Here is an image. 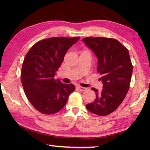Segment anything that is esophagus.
I'll return each mask as SVG.
<instances>
[{
	"mask_svg": "<svg viewBox=\"0 0 150 150\" xmlns=\"http://www.w3.org/2000/svg\"><path fill=\"white\" fill-rule=\"evenodd\" d=\"M77 88L79 89V90L81 91H86L88 90V88H84V87H82V86H77Z\"/></svg>",
	"mask_w": 150,
	"mask_h": 150,
	"instance_id": "1",
	"label": "esophagus"
}]
</instances>
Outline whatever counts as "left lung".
<instances>
[{
	"instance_id": "1",
	"label": "left lung",
	"mask_w": 150,
	"mask_h": 150,
	"mask_svg": "<svg viewBox=\"0 0 150 150\" xmlns=\"http://www.w3.org/2000/svg\"><path fill=\"white\" fill-rule=\"evenodd\" d=\"M98 59L97 71L103 84L101 92L92 88L96 98L86 107L97 115L113 112L128 93L133 66L128 49L117 40L105 37H86L82 40Z\"/></svg>"
}]
</instances>
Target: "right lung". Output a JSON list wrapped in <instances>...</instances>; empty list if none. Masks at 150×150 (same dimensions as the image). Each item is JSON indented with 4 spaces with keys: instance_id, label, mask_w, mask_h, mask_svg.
Masks as SVG:
<instances>
[{
    "instance_id": "add662e5",
    "label": "right lung",
    "mask_w": 150,
    "mask_h": 150,
    "mask_svg": "<svg viewBox=\"0 0 150 150\" xmlns=\"http://www.w3.org/2000/svg\"><path fill=\"white\" fill-rule=\"evenodd\" d=\"M80 37H52L35 44L25 57L21 82L28 100L40 113L51 115L65 106L75 91L73 84H62L55 75L67 51Z\"/></svg>"
}]
</instances>
